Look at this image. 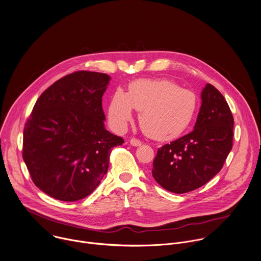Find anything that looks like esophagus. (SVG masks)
I'll use <instances>...</instances> for the list:
<instances>
[{
  "instance_id": "34e87169",
  "label": "esophagus",
  "mask_w": 261,
  "mask_h": 261,
  "mask_svg": "<svg viewBox=\"0 0 261 261\" xmlns=\"http://www.w3.org/2000/svg\"><path fill=\"white\" fill-rule=\"evenodd\" d=\"M130 144L133 146H140L141 145V141L136 139V138H131L130 139Z\"/></svg>"
}]
</instances>
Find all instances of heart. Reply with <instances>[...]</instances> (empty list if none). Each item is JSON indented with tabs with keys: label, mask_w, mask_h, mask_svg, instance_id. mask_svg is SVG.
<instances>
[{
	"label": "heart",
	"mask_w": 261,
	"mask_h": 261,
	"mask_svg": "<svg viewBox=\"0 0 261 261\" xmlns=\"http://www.w3.org/2000/svg\"><path fill=\"white\" fill-rule=\"evenodd\" d=\"M198 101L195 93L167 79H138L128 92L117 89L108 107V118L116 130H124L140 112L139 123L146 135L156 140H171L183 134L192 123Z\"/></svg>",
	"instance_id": "obj_1"
}]
</instances>
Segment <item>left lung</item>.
<instances>
[{"mask_svg":"<svg viewBox=\"0 0 261 261\" xmlns=\"http://www.w3.org/2000/svg\"><path fill=\"white\" fill-rule=\"evenodd\" d=\"M201 100L194 130L159 148L153 161L154 180L173 193L206 184L222 170L233 146L234 118L223 94L207 83Z\"/></svg>","mask_w":261,"mask_h":261,"instance_id":"obj_1","label":"left lung"}]
</instances>
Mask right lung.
Wrapping results in <instances>:
<instances>
[{
  "label": "right lung",
  "mask_w": 261,
  "mask_h": 261,
  "mask_svg": "<svg viewBox=\"0 0 261 261\" xmlns=\"http://www.w3.org/2000/svg\"><path fill=\"white\" fill-rule=\"evenodd\" d=\"M111 77L77 71L36 100L23 131V160L35 186L53 198L77 201L108 172L112 148L123 138L105 128L101 97Z\"/></svg>",
  "instance_id": "add662e5"
}]
</instances>
